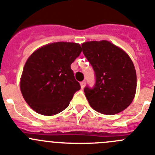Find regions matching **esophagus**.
Segmentation results:
<instances>
[{
	"instance_id": "esophagus-1",
	"label": "esophagus",
	"mask_w": 155,
	"mask_h": 155,
	"mask_svg": "<svg viewBox=\"0 0 155 155\" xmlns=\"http://www.w3.org/2000/svg\"><path fill=\"white\" fill-rule=\"evenodd\" d=\"M85 84H86L85 81H83L81 82V88H84V86H85Z\"/></svg>"
}]
</instances>
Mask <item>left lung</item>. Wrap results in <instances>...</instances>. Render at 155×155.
Masks as SVG:
<instances>
[{
  "label": "left lung",
  "instance_id": "8db88e82",
  "mask_svg": "<svg viewBox=\"0 0 155 155\" xmlns=\"http://www.w3.org/2000/svg\"><path fill=\"white\" fill-rule=\"evenodd\" d=\"M81 46L95 76L94 86L84 88L91 107L105 115H114L127 109L137 88L136 71L130 57L105 40L86 42Z\"/></svg>",
  "mask_w": 155,
  "mask_h": 155
}]
</instances>
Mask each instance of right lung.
Masks as SVG:
<instances>
[{"mask_svg":"<svg viewBox=\"0 0 155 155\" xmlns=\"http://www.w3.org/2000/svg\"><path fill=\"white\" fill-rule=\"evenodd\" d=\"M81 50L74 42H54L35 50L27 60L20 88L25 102L36 113L53 116L69 105L81 89L71 65Z\"/></svg>","mask_w":155,"mask_h":155,"instance_id":"1","label":"right lung"}]
</instances>
